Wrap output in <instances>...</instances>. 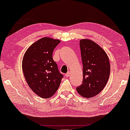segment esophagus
<instances>
[{
    "label": "esophagus",
    "instance_id": "obj_1",
    "mask_svg": "<svg viewBox=\"0 0 130 130\" xmlns=\"http://www.w3.org/2000/svg\"><path fill=\"white\" fill-rule=\"evenodd\" d=\"M69 75H70V72H67V73L65 74L66 77H69Z\"/></svg>",
    "mask_w": 130,
    "mask_h": 130
}]
</instances>
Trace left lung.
Here are the masks:
<instances>
[{"label":"left lung","mask_w":130,"mask_h":130,"mask_svg":"<svg viewBox=\"0 0 130 130\" xmlns=\"http://www.w3.org/2000/svg\"><path fill=\"white\" fill-rule=\"evenodd\" d=\"M83 63V82L76 90L84 98L94 96L104 89L110 75V63L106 53L88 39L80 41Z\"/></svg>","instance_id":"obj_1"}]
</instances>
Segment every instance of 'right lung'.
Masks as SVG:
<instances>
[{
  "mask_svg": "<svg viewBox=\"0 0 130 130\" xmlns=\"http://www.w3.org/2000/svg\"><path fill=\"white\" fill-rule=\"evenodd\" d=\"M60 40L43 38L29 47L22 60V71L28 86L43 98H50L58 88L63 77L53 59Z\"/></svg>",
  "mask_w": 130,
  "mask_h": 130,
  "instance_id": "right-lung-1",
  "label": "right lung"
}]
</instances>
